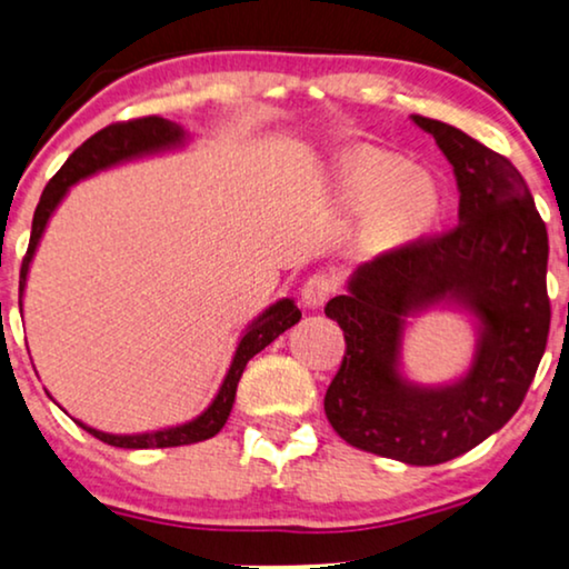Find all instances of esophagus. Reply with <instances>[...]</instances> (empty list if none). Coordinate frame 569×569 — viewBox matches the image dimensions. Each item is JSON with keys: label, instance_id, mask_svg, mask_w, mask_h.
Returning a JSON list of instances; mask_svg holds the SVG:
<instances>
[{"label": "esophagus", "instance_id": "1", "mask_svg": "<svg viewBox=\"0 0 569 569\" xmlns=\"http://www.w3.org/2000/svg\"><path fill=\"white\" fill-rule=\"evenodd\" d=\"M333 292H337V279L326 274V271H316V274H310L300 290L302 302H306L308 308H321Z\"/></svg>", "mask_w": 569, "mask_h": 569}]
</instances>
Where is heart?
<instances>
[{
  "instance_id": "b5f03b06",
  "label": "heart",
  "mask_w": 569,
  "mask_h": 569,
  "mask_svg": "<svg viewBox=\"0 0 569 569\" xmlns=\"http://www.w3.org/2000/svg\"><path fill=\"white\" fill-rule=\"evenodd\" d=\"M396 173H399V162L376 160V162H370V166L355 170L352 178H355V183H360V186H380ZM430 199H432V193L422 181H409L399 193V209L403 214L417 217V214H422L427 207H430Z\"/></svg>"
}]
</instances>
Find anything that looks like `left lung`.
<instances>
[{
	"instance_id": "8db88e82",
	"label": "left lung",
	"mask_w": 569,
	"mask_h": 569,
	"mask_svg": "<svg viewBox=\"0 0 569 569\" xmlns=\"http://www.w3.org/2000/svg\"><path fill=\"white\" fill-rule=\"evenodd\" d=\"M415 123L453 166L461 222L388 248L329 300L326 316L345 331L347 352L323 409L349 446L435 466L487 440L526 399L549 339V236L505 154L450 123L425 116ZM438 299L466 301L480 316L478 360L456 387H409L395 372L402 318Z\"/></svg>"
}]
</instances>
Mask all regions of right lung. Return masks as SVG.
<instances>
[{
	"instance_id": "obj_1",
	"label": "right lung",
	"mask_w": 569,
	"mask_h": 569,
	"mask_svg": "<svg viewBox=\"0 0 569 569\" xmlns=\"http://www.w3.org/2000/svg\"><path fill=\"white\" fill-rule=\"evenodd\" d=\"M181 139H183V129L178 127V123L162 119V116H142V119L116 121L111 127L100 129L98 134H92L88 142L77 147V150L69 154L64 166H61L59 173L51 178L49 186H46L41 193V201H38L36 207L30 243L20 267V295H22V287H26L30 259H33L38 240L43 236L46 222H49L51 212L57 209L69 186L77 183L84 176L96 173L100 168L113 166V162L137 158V154H144V152L162 150V147L178 144ZM300 316H302L300 308L295 306L292 300H279L277 306H271L267 310V313L256 318V321L248 326L243 339H240L228 376L222 380L220 393L214 396V401L209 403L204 415H199L193 422L168 427V430H158V432H144V435H108V432L92 430V427L82 422L77 425H80L82 430H88L92 438L103 440L108 446H116V448H176V446H191V442L214 438V435L224 427V422H228L232 401H236L238 380L243 376L248 360H251L253 355H259L263 347H269L279 333H284L290 326L298 323Z\"/></svg>"
}]
</instances>
